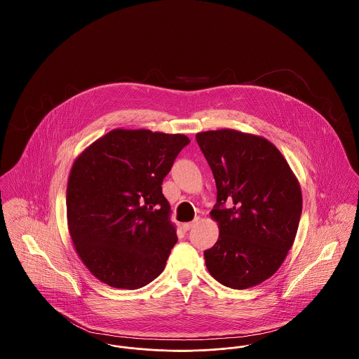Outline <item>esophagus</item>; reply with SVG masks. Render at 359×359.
I'll list each match as a JSON object with an SVG mask.
<instances>
[{
  "label": "esophagus",
  "instance_id": "1",
  "mask_svg": "<svg viewBox=\"0 0 359 359\" xmlns=\"http://www.w3.org/2000/svg\"><path fill=\"white\" fill-rule=\"evenodd\" d=\"M196 222H198V218H196L195 221H192V222L184 223V224H183V229H184L186 231H188V230H191V229H192V227L196 224Z\"/></svg>",
  "mask_w": 359,
  "mask_h": 359
}]
</instances>
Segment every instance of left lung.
I'll return each mask as SVG.
<instances>
[{
  "label": "left lung",
  "mask_w": 359,
  "mask_h": 359,
  "mask_svg": "<svg viewBox=\"0 0 359 359\" xmlns=\"http://www.w3.org/2000/svg\"><path fill=\"white\" fill-rule=\"evenodd\" d=\"M217 184L210 212L219 238L205 250L211 276L233 290L269 278L293 245L302 191L284 156L262 137L231 129L196 135Z\"/></svg>",
  "instance_id": "1"
}]
</instances>
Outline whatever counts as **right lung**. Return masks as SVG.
I'll return each mask as SVG.
<instances>
[{
    "label": "right lung",
    "instance_id": "add662e5",
    "mask_svg": "<svg viewBox=\"0 0 359 359\" xmlns=\"http://www.w3.org/2000/svg\"><path fill=\"white\" fill-rule=\"evenodd\" d=\"M188 144L184 135L116 129L74 163L69 236L88 271L104 284L138 290L164 271L177 236L161 184Z\"/></svg>",
    "mask_w": 359,
    "mask_h": 359
}]
</instances>
